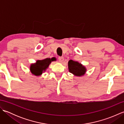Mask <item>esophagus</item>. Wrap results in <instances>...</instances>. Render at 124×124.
I'll return each mask as SVG.
<instances>
[{"mask_svg":"<svg viewBox=\"0 0 124 124\" xmlns=\"http://www.w3.org/2000/svg\"><path fill=\"white\" fill-rule=\"evenodd\" d=\"M64 60V57H59V61L60 62H62Z\"/></svg>","mask_w":124,"mask_h":124,"instance_id":"1","label":"esophagus"}]
</instances>
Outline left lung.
Listing matches in <instances>:
<instances>
[{"instance_id":"1","label":"left lung","mask_w":124,"mask_h":124,"mask_svg":"<svg viewBox=\"0 0 124 124\" xmlns=\"http://www.w3.org/2000/svg\"><path fill=\"white\" fill-rule=\"evenodd\" d=\"M68 69L70 72L79 77L85 75L86 71V68L84 65L72 60L68 62Z\"/></svg>"}]
</instances>
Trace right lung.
Listing matches in <instances>:
<instances>
[{"label": "right lung", "mask_w": 124, "mask_h": 124, "mask_svg": "<svg viewBox=\"0 0 124 124\" xmlns=\"http://www.w3.org/2000/svg\"><path fill=\"white\" fill-rule=\"evenodd\" d=\"M55 60H55L54 57L52 59L46 58L42 60H37L35 63L31 64L30 67V71L35 76H40L43 72L45 71L52 61Z\"/></svg>", "instance_id": "1"}]
</instances>
